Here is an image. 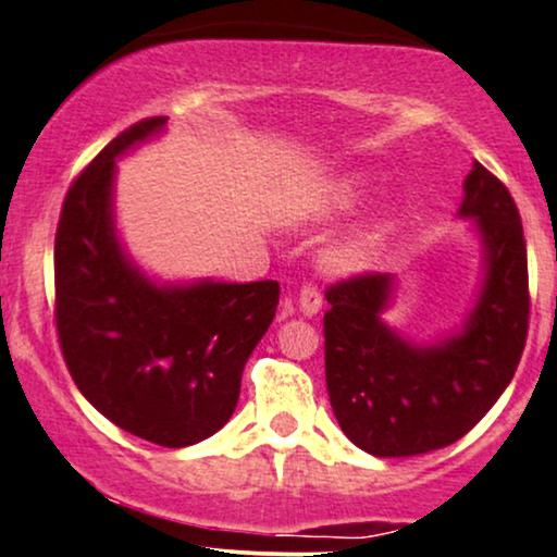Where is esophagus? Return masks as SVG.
Returning a JSON list of instances; mask_svg holds the SVG:
<instances>
[{"mask_svg":"<svg viewBox=\"0 0 557 557\" xmlns=\"http://www.w3.org/2000/svg\"><path fill=\"white\" fill-rule=\"evenodd\" d=\"M296 305H299V312L305 317H314L322 309V294L314 286H305L296 296Z\"/></svg>","mask_w":557,"mask_h":557,"instance_id":"esophagus-1","label":"esophagus"}]
</instances>
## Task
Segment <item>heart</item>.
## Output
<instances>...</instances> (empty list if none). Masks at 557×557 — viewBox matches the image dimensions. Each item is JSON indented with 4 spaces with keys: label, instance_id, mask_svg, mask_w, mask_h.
<instances>
[{
    "label": "heart",
    "instance_id": "obj_1",
    "mask_svg": "<svg viewBox=\"0 0 557 557\" xmlns=\"http://www.w3.org/2000/svg\"><path fill=\"white\" fill-rule=\"evenodd\" d=\"M366 178L363 173L348 171L337 173V176L324 178L320 184H312L309 189L299 194L294 207V220L296 222H330L335 216L348 214L356 209L366 197ZM394 227V212L373 214L371 220L360 222L358 227H352L348 235H343L341 240H335L324 250L322 261L324 269L332 273H358L368 269L375 261L381 248H384L388 233Z\"/></svg>",
    "mask_w": 557,
    "mask_h": 557
}]
</instances>
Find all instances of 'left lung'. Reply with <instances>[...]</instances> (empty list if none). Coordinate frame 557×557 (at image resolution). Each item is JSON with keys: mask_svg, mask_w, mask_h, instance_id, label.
I'll list each match as a JSON object with an SVG mask.
<instances>
[{"mask_svg": "<svg viewBox=\"0 0 557 557\" xmlns=\"http://www.w3.org/2000/svg\"><path fill=\"white\" fill-rule=\"evenodd\" d=\"M460 220L473 222L481 281L463 324L417 343L386 324L394 273H366L327 288L324 375L332 411L350 443L375 458H409L453 445L509 386L527 341L530 292L517 205L475 161Z\"/></svg>", "mask_w": 557, "mask_h": 557, "instance_id": "left-lung-1", "label": "left lung"}]
</instances>
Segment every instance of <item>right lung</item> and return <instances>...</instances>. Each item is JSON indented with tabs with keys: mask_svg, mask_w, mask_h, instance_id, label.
Returning a JSON list of instances; mask_svg holds the SVG:
<instances>
[{
	"mask_svg": "<svg viewBox=\"0 0 557 557\" xmlns=\"http://www.w3.org/2000/svg\"><path fill=\"white\" fill-rule=\"evenodd\" d=\"M150 117L114 137L63 201L55 233V327L71 379L94 409L163 447L227 424L243 368L276 317V281H158L114 220L117 158L165 129Z\"/></svg>",
	"mask_w": 557,
	"mask_h": 557,
	"instance_id": "obj_1",
	"label": "right lung"
}]
</instances>
